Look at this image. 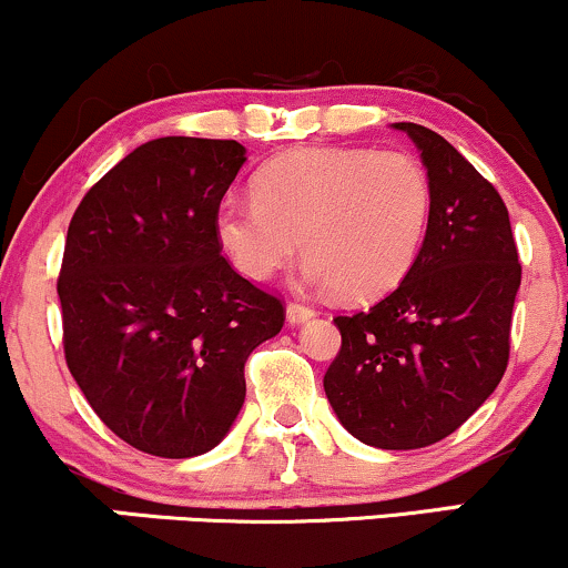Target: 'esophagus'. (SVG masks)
<instances>
[{"label":"esophagus","instance_id":"1","mask_svg":"<svg viewBox=\"0 0 568 568\" xmlns=\"http://www.w3.org/2000/svg\"><path fill=\"white\" fill-rule=\"evenodd\" d=\"M285 312H288V321L293 325H298V323L310 321V317H315V306L302 304V302H291L288 310H285Z\"/></svg>","mask_w":568,"mask_h":568}]
</instances>
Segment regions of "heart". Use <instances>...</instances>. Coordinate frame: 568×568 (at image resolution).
Returning <instances> with one entry per match:
<instances>
[{
	"instance_id": "b5f03b06",
	"label": "heart",
	"mask_w": 568,
	"mask_h": 568,
	"mask_svg": "<svg viewBox=\"0 0 568 568\" xmlns=\"http://www.w3.org/2000/svg\"><path fill=\"white\" fill-rule=\"evenodd\" d=\"M256 197H226L216 232L226 256L266 280L296 256L306 277L349 298L395 288L425 243L433 184L408 152L310 146L258 171Z\"/></svg>"
}]
</instances>
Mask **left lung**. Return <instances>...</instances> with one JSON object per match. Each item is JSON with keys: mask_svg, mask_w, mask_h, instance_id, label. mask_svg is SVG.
I'll use <instances>...</instances> for the list:
<instances>
[{"mask_svg": "<svg viewBox=\"0 0 568 568\" xmlns=\"http://www.w3.org/2000/svg\"><path fill=\"white\" fill-rule=\"evenodd\" d=\"M395 128L419 146L433 184L425 243L389 296L334 317L342 347L323 387L357 440L408 452L448 438L497 389L520 262L491 181L435 130Z\"/></svg>", "mask_w": 568, "mask_h": 568, "instance_id": "1", "label": "left lung"}]
</instances>
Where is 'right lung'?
<instances>
[{
	"label": "right lung",
	"mask_w": 568,
	"mask_h": 568,
	"mask_svg": "<svg viewBox=\"0 0 568 568\" xmlns=\"http://www.w3.org/2000/svg\"><path fill=\"white\" fill-rule=\"evenodd\" d=\"M245 162L237 141L141 143L90 186L63 247V355L116 438L186 459L230 433L245 361L285 304L221 256L216 213Z\"/></svg>",
	"instance_id": "right-lung-1"
}]
</instances>
